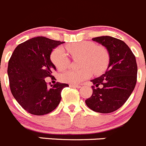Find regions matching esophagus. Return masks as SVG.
I'll use <instances>...</instances> for the list:
<instances>
[{"instance_id":"obj_1","label":"esophagus","mask_w":146,"mask_h":146,"mask_svg":"<svg viewBox=\"0 0 146 146\" xmlns=\"http://www.w3.org/2000/svg\"><path fill=\"white\" fill-rule=\"evenodd\" d=\"M71 87H75V88H80L82 87L81 85H79V84H71Z\"/></svg>"}]
</instances>
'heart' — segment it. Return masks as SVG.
<instances>
[{"label": "heart", "instance_id": "1", "mask_svg": "<svg viewBox=\"0 0 146 146\" xmlns=\"http://www.w3.org/2000/svg\"><path fill=\"white\" fill-rule=\"evenodd\" d=\"M66 51L73 58L80 57L79 70H69L60 75L61 81L72 84H77L91 77L92 74L100 75L102 74L110 64V54L103 46H97L91 41H83L72 43L65 46ZM51 61L56 69L63 71L69 66L70 61L67 54L62 47L55 48L51 54Z\"/></svg>", "mask_w": 146, "mask_h": 146}]
</instances>
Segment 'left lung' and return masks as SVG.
Returning <instances> with one entry per match:
<instances>
[{
  "label": "left lung",
  "instance_id": "8db88e82",
  "mask_svg": "<svg viewBox=\"0 0 146 146\" xmlns=\"http://www.w3.org/2000/svg\"><path fill=\"white\" fill-rule=\"evenodd\" d=\"M110 54V64L105 74L91 80L92 95L85 100L92 110L110 113L123 106L134 90L137 82L135 56L128 46L120 39L105 36L93 38ZM99 85H102L100 88Z\"/></svg>",
  "mask_w": 146,
  "mask_h": 146
}]
</instances>
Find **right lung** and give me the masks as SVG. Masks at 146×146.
<instances>
[{
  "label": "right lung",
  "mask_w": 146,
  "mask_h": 146,
  "mask_svg": "<svg viewBox=\"0 0 146 146\" xmlns=\"http://www.w3.org/2000/svg\"><path fill=\"white\" fill-rule=\"evenodd\" d=\"M64 41L37 36L17 46L8 61V75L12 95L29 113L43 115L56 109L61 92L67 84L47 85L56 67L50 59L51 51Z\"/></svg>",
  "instance_id": "obj_1"
}]
</instances>
